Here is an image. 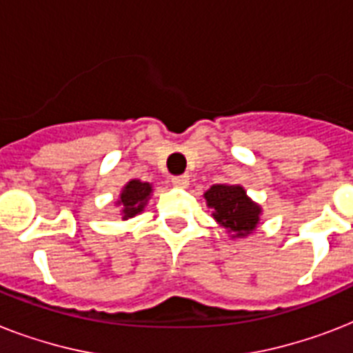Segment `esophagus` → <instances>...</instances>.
<instances>
[{
	"label": "esophagus",
	"instance_id": "34e87169",
	"mask_svg": "<svg viewBox=\"0 0 353 353\" xmlns=\"http://www.w3.org/2000/svg\"><path fill=\"white\" fill-rule=\"evenodd\" d=\"M188 181H190V177L187 174H183V176H174L172 177V183L179 188H187L188 187Z\"/></svg>",
	"mask_w": 353,
	"mask_h": 353
}]
</instances>
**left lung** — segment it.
<instances>
[{
	"instance_id": "obj_1",
	"label": "left lung",
	"mask_w": 353,
	"mask_h": 353,
	"mask_svg": "<svg viewBox=\"0 0 353 353\" xmlns=\"http://www.w3.org/2000/svg\"><path fill=\"white\" fill-rule=\"evenodd\" d=\"M205 199L214 220L232 232V238H243L256 229L262 209L240 185H212L205 192Z\"/></svg>"
}]
</instances>
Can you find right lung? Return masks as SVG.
<instances>
[{"mask_svg":"<svg viewBox=\"0 0 353 353\" xmlns=\"http://www.w3.org/2000/svg\"><path fill=\"white\" fill-rule=\"evenodd\" d=\"M150 194H152V185L150 183H143L139 179H132L124 185L119 198L117 205L122 207V220L133 218L139 212H143L144 205L148 203Z\"/></svg>","mask_w":353,"mask_h":353,"instance_id":"add662e5","label":"right lung"}]
</instances>
